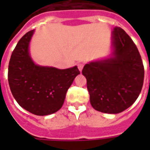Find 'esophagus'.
<instances>
[{
    "instance_id": "34e87169",
    "label": "esophagus",
    "mask_w": 150,
    "mask_h": 150,
    "mask_svg": "<svg viewBox=\"0 0 150 150\" xmlns=\"http://www.w3.org/2000/svg\"><path fill=\"white\" fill-rule=\"evenodd\" d=\"M83 66H84V64H83V63H82V62L78 63V68L80 71H82V70H83Z\"/></svg>"
}]
</instances>
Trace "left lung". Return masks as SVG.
Segmentation results:
<instances>
[{
  "instance_id": "8db88e82",
  "label": "left lung",
  "mask_w": 150,
  "mask_h": 150,
  "mask_svg": "<svg viewBox=\"0 0 150 150\" xmlns=\"http://www.w3.org/2000/svg\"><path fill=\"white\" fill-rule=\"evenodd\" d=\"M112 58L83 67L90 102L94 109L116 114L137 99L144 82V66L135 43L120 27L112 32Z\"/></svg>"
}]
</instances>
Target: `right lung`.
<instances>
[{
  "label": "right lung",
  "instance_id": "right-lung-1",
  "mask_svg": "<svg viewBox=\"0 0 150 150\" xmlns=\"http://www.w3.org/2000/svg\"><path fill=\"white\" fill-rule=\"evenodd\" d=\"M34 30L27 32L17 44L8 63L9 88L18 104L38 116L56 112L62 108L66 94L78 67L57 69L34 64L29 54Z\"/></svg>",
  "mask_w": 150,
  "mask_h": 150
}]
</instances>
